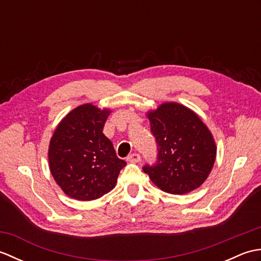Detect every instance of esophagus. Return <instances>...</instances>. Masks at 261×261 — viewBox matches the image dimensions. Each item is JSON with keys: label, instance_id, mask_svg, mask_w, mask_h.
Wrapping results in <instances>:
<instances>
[{"label": "esophagus", "instance_id": "obj_1", "mask_svg": "<svg viewBox=\"0 0 261 261\" xmlns=\"http://www.w3.org/2000/svg\"><path fill=\"white\" fill-rule=\"evenodd\" d=\"M140 160H141V156L137 152L129 154V157H127V162H130V163H139Z\"/></svg>", "mask_w": 261, "mask_h": 261}]
</instances>
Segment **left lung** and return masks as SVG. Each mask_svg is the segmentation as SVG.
<instances>
[{"label": "left lung", "mask_w": 261, "mask_h": 261, "mask_svg": "<svg viewBox=\"0 0 261 261\" xmlns=\"http://www.w3.org/2000/svg\"><path fill=\"white\" fill-rule=\"evenodd\" d=\"M157 142V160L143 171L170 194H186L201 186L215 162L212 135L198 116L178 103H164L148 113Z\"/></svg>", "instance_id": "1"}]
</instances>
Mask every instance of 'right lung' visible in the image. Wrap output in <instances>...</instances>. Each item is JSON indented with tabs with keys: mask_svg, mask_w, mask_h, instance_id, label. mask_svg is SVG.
Masks as SVG:
<instances>
[{
	"mask_svg": "<svg viewBox=\"0 0 261 261\" xmlns=\"http://www.w3.org/2000/svg\"><path fill=\"white\" fill-rule=\"evenodd\" d=\"M109 113L92 104L81 105L62 120L50 140L54 178L65 194L79 201H92L113 190L126 165L102 132Z\"/></svg>",
	"mask_w": 261,
	"mask_h": 261,
	"instance_id": "add662e5",
	"label": "right lung"
}]
</instances>
